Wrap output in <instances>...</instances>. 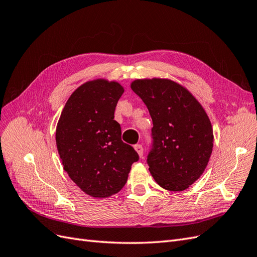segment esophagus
<instances>
[{"label": "esophagus", "mask_w": 257, "mask_h": 257, "mask_svg": "<svg viewBox=\"0 0 257 257\" xmlns=\"http://www.w3.org/2000/svg\"><path fill=\"white\" fill-rule=\"evenodd\" d=\"M135 150L137 151V153H138V155L139 157H143V154H144V148H143V146L142 145H139V144H137V145H135Z\"/></svg>", "instance_id": "esophagus-1"}]
</instances>
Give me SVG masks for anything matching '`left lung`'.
<instances>
[{"label":"left lung","instance_id":"8db88e82","mask_svg":"<svg viewBox=\"0 0 257 257\" xmlns=\"http://www.w3.org/2000/svg\"><path fill=\"white\" fill-rule=\"evenodd\" d=\"M131 88L143 99L153 122L147 163L157 183L183 191L204 173L213 147L206 111L191 93L168 79H137Z\"/></svg>","mask_w":257,"mask_h":257}]
</instances>
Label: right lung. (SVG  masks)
<instances>
[{
    "instance_id": "obj_1",
    "label": "right lung",
    "mask_w": 257,
    "mask_h": 257,
    "mask_svg": "<svg viewBox=\"0 0 257 257\" xmlns=\"http://www.w3.org/2000/svg\"><path fill=\"white\" fill-rule=\"evenodd\" d=\"M123 92L115 81L85 82L68 98L58 122L56 142L64 170L93 197L118 193L139 160L134 148L121 141L120 124L114 120Z\"/></svg>"
}]
</instances>
